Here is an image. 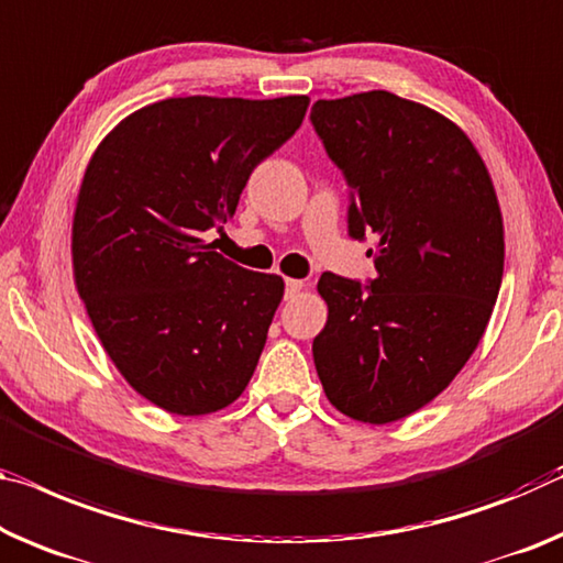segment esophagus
<instances>
[{"label":"esophagus","instance_id":"34e87169","mask_svg":"<svg viewBox=\"0 0 563 563\" xmlns=\"http://www.w3.org/2000/svg\"><path fill=\"white\" fill-rule=\"evenodd\" d=\"M302 285H306V283H302V280H296V278H288V280H285V298H296L298 292L302 290Z\"/></svg>","mask_w":563,"mask_h":563}]
</instances>
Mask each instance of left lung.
I'll return each instance as SVG.
<instances>
[{"label":"left lung","mask_w":563,"mask_h":563,"mask_svg":"<svg viewBox=\"0 0 563 563\" xmlns=\"http://www.w3.org/2000/svg\"><path fill=\"white\" fill-rule=\"evenodd\" d=\"M310 122L351 187L347 233L365 240L368 285L323 273L313 341L330 404L394 423L449 388L488 325L504 275V218L474 142L431 107L373 89L318 100Z\"/></svg>","instance_id":"obj_1"}]
</instances>
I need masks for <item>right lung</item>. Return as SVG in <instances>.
<instances>
[{
	"instance_id": "right-lung-1",
	"label": "right lung",
	"mask_w": 563,
	"mask_h": 563,
	"mask_svg": "<svg viewBox=\"0 0 563 563\" xmlns=\"http://www.w3.org/2000/svg\"><path fill=\"white\" fill-rule=\"evenodd\" d=\"M308 104L169 97L124 118L89 159L73 220L77 292L122 378L167 413H216L253 378L285 283L202 233L235 216L250 173Z\"/></svg>"
}]
</instances>
